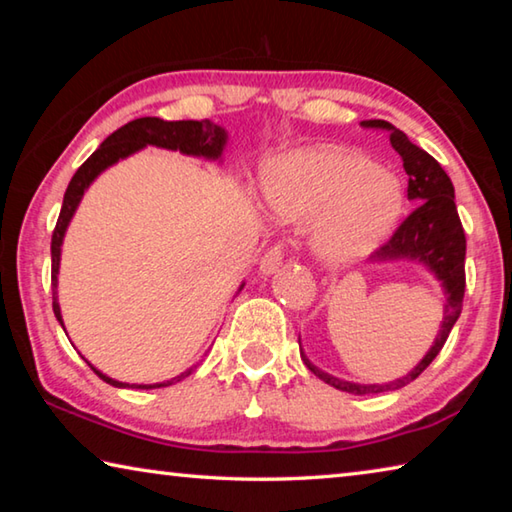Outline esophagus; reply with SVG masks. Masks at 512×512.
I'll return each instance as SVG.
<instances>
[{
    "label": "esophagus",
    "mask_w": 512,
    "mask_h": 512,
    "mask_svg": "<svg viewBox=\"0 0 512 512\" xmlns=\"http://www.w3.org/2000/svg\"><path fill=\"white\" fill-rule=\"evenodd\" d=\"M282 264H284V248L273 246L271 250H266L262 262H259V273L273 275L275 271H280Z\"/></svg>",
    "instance_id": "34e87169"
}]
</instances>
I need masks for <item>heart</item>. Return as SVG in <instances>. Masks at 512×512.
Instances as JSON below:
<instances>
[{
  "label": "heart",
  "instance_id": "b5f03b06",
  "mask_svg": "<svg viewBox=\"0 0 512 512\" xmlns=\"http://www.w3.org/2000/svg\"><path fill=\"white\" fill-rule=\"evenodd\" d=\"M277 221L314 223L311 250L325 264L359 262L384 244L406 203L402 178L343 146H307L273 155L259 171Z\"/></svg>",
  "mask_w": 512,
  "mask_h": 512
}]
</instances>
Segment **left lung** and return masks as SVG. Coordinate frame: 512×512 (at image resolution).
Listing matches in <instances>:
<instances>
[{
    "instance_id": "1",
    "label": "left lung",
    "mask_w": 512,
    "mask_h": 512,
    "mask_svg": "<svg viewBox=\"0 0 512 512\" xmlns=\"http://www.w3.org/2000/svg\"><path fill=\"white\" fill-rule=\"evenodd\" d=\"M363 126L391 131V144L400 153L404 171L409 176V201L415 203L413 212L395 230L391 241H386L370 257V262H415L424 266L443 287L445 305L440 329L427 354L404 377L384 381V384H357V381L329 375V372L314 366L305 350L300 348L302 361L318 379L352 395L397 391V388L411 384L415 377H420L429 363L438 357V352L443 350L449 332H452L454 323L461 316L465 296V232L461 219H458L452 180H449L445 169L427 151L415 146L400 128H395L384 119H368L363 121Z\"/></svg>"
}]
</instances>
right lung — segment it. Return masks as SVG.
Listing matches in <instances>:
<instances>
[{
	"mask_svg": "<svg viewBox=\"0 0 512 512\" xmlns=\"http://www.w3.org/2000/svg\"><path fill=\"white\" fill-rule=\"evenodd\" d=\"M225 144H228V131H225L223 126L214 124V121H210V119L164 121L158 117H142V119L128 121L126 126L117 128V131L108 135L106 140L101 142L99 149L81 164L79 171L74 173V178L69 180L67 192L63 198V207H60V216H58L54 237H51V289H54V314H56V320L60 323V327L65 329L63 314H60V305H58L60 250H63L65 232L69 228V223H72L76 210H79L81 198L85 192H88V187L94 183V180H97L108 167H112V164H117L119 160H126L128 155L142 151V149H146V146H158V149H167V151H180L183 155H192V158H203L210 162H223L221 158H223ZM244 287H246V282H241L237 293ZM90 368L97 372L103 381H108V384L115 388H126V386L162 388V386H171V384H176V381L189 377L196 366L187 368L185 372H180V375L171 377L167 381H158V384H126V381H117L108 375H103V372L94 368L92 363H90Z\"/></svg>",
	"mask_w": 512,
	"mask_h": 512,
	"instance_id": "add662e5",
	"label": "right lung"
}]
</instances>
